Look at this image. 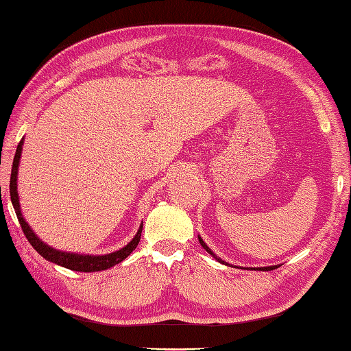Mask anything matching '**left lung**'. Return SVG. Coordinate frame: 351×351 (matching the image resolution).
Listing matches in <instances>:
<instances>
[{"instance_id": "left-lung-1", "label": "left lung", "mask_w": 351, "mask_h": 351, "mask_svg": "<svg viewBox=\"0 0 351 351\" xmlns=\"http://www.w3.org/2000/svg\"><path fill=\"white\" fill-rule=\"evenodd\" d=\"M198 241H199V243H202V247L206 250V252H208L209 254H213L214 256V258L217 259V261H219V263H221V264H226L225 263V261H221L220 258H217V256L213 253V252H210V248L208 247V245H206V243L203 242V239L202 237H199L198 236ZM228 265V264H226ZM278 267H280V265H269V267H253V270H261V271H270V270H275V269H278ZM250 269H252V267H250Z\"/></svg>"}]
</instances>
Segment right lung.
Masks as SVG:
<instances>
[{
  "label": "right lung",
  "mask_w": 351,
  "mask_h": 351,
  "mask_svg": "<svg viewBox=\"0 0 351 351\" xmlns=\"http://www.w3.org/2000/svg\"><path fill=\"white\" fill-rule=\"evenodd\" d=\"M21 147H23V138H21L19 147H16V152L14 156V164H12V171H10V202L14 204L16 219L20 221L21 230H23L25 236L32 247H34L36 252L43 256L49 263H54L58 265H62L65 269L75 270V271H99V270H106L114 267L115 264H120L121 261L126 259L128 256L132 253L138 242H141V234H142V228L143 223L138 228L137 234L134 239L128 243L126 247L120 248L119 252L109 253V254H103V256H92V254H77V253H65V252H59L53 247L47 245L45 242H42L40 239L37 237L34 231L31 230V226L26 223V220L23 219L20 210V202H19V192H16V173H19V164H20V156H21Z\"/></svg>",
  "instance_id": "obj_1"
}]
</instances>
